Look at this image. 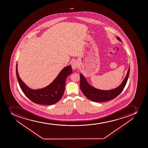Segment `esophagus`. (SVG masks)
<instances>
[{"mask_svg":"<svg viewBox=\"0 0 148 148\" xmlns=\"http://www.w3.org/2000/svg\"><path fill=\"white\" fill-rule=\"evenodd\" d=\"M78 62L77 61H74L71 64L72 68L73 69H76L78 67Z\"/></svg>","mask_w":148,"mask_h":148,"instance_id":"1","label":"esophagus"}]
</instances>
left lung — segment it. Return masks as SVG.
Segmentation results:
<instances>
[{"label":"left lung","instance_id":"left-lung-1","mask_svg":"<svg viewBox=\"0 0 148 148\" xmlns=\"http://www.w3.org/2000/svg\"><path fill=\"white\" fill-rule=\"evenodd\" d=\"M117 39L121 41L119 37H117ZM129 73L130 66L126 76L121 84L117 88L111 90H101L94 88L87 82L85 77L80 74V88L84 95L92 101L96 102H103L111 100L116 98L123 91L127 82Z\"/></svg>","mask_w":148,"mask_h":148}]
</instances>
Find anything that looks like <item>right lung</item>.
<instances>
[{
  "instance_id": "1",
  "label": "right lung",
  "mask_w": 148,
  "mask_h": 148,
  "mask_svg": "<svg viewBox=\"0 0 148 148\" xmlns=\"http://www.w3.org/2000/svg\"><path fill=\"white\" fill-rule=\"evenodd\" d=\"M16 73L21 89L30 100L37 104L50 105L56 104L61 99L64 92L66 79L72 73V69L71 66L64 67L50 85L38 90L31 89L24 84L18 75L17 64Z\"/></svg>"
}]
</instances>
